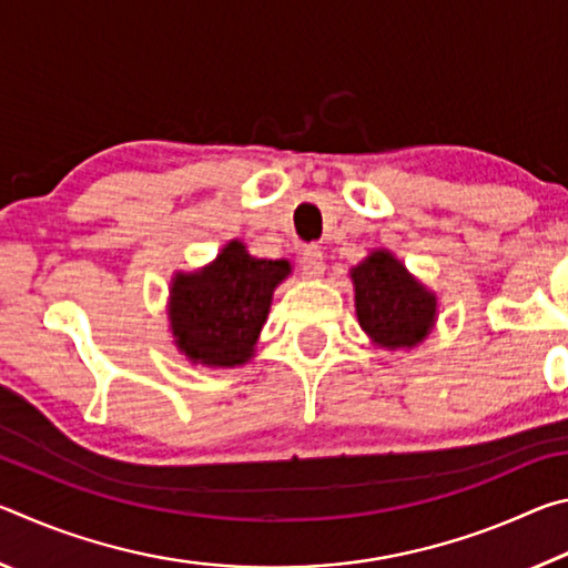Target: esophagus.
<instances>
[{
    "instance_id": "34e87169",
    "label": "esophagus",
    "mask_w": 568,
    "mask_h": 568,
    "mask_svg": "<svg viewBox=\"0 0 568 568\" xmlns=\"http://www.w3.org/2000/svg\"><path fill=\"white\" fill-rule=\"evenodd\" d=\"M301 267L305 277H321L325 271L323 250L318 245H307L301 255Z\"/></svg>"
}]
</instances>
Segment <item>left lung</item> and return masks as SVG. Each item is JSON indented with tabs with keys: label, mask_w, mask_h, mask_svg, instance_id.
I'll return each instance as SVG.
<instances>
[{
	"label": "left lung",
	"mask_w": 568,
	"mask_h": 568,
	"mask_svg": "<svg viewBox=\"0 0 568 568\" xmlns=\"http://www.w3.org/2000/svg\"><path fill=\"white\" fill-rule=\"evenodd\" d=\"M348 275L358 325L373 345L383 351H413L434 333L438 295L390 250H371Z\"/></svg>",
	"instance_id": "8db88e82"
}]
</instances>
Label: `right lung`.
Masks as SVG:
<instances>
[{
	"label": "right lung",
	"mask_w": 568,
	"mask_h": 568,
	"mask_svg": "<svg viewBox=\"0 0 568 568\" xmlns=\"http://www.w3.org/2000/svg\"><path fill=\"white\" fill-rule=\"evenodd\" d=\"M291 273V261L250 255L237 237L220 247L213 263L178 271L168 291L172 345L205 368H240L253 361L275 287Z\"/></svg>",
	"instance_id": "obj_1"
}]
</instances>
